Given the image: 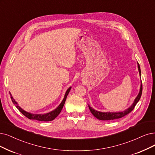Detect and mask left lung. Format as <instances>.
<instances>
[{
  "label": "left lung",
  "instance_id": "obj_1",
  "mask_svg": "<svg viewBox=\"0 0 155 155\" xmlns=\"http://www.w3.org/2000/svg\"><path fill=\"white\" fill-rule=\"evenodd\" d=\"M137 66H138V70H139V76H140L141 72H140V68L139 63H137ZM142 82H141L139 92L137 96L136 97V98H135L133 104L128 109H125L123 111H120V112H101V111H98V110H95L94 109H93L91 107H90L89 106V105H88V107L90 109V110L91 111V114L94 115L95 117H97L98 120L106 121V120H115V119H119L123 116H126L129 113H130L131 111L134 109V108L135 106V105L137 104V103L140 100L141 95H142Z\"/></svg>",
  "mask_w": 155,
  "mask_h": 155
}]
</instances>
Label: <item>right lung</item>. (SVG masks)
Segmentation results:
<instances>
[{
  "instance_id": "right-lung-1",
  "label": "right lung",
  "mask_w": 155,
  "mask_h": 155,
  "mask_svg": "<svg viewBox=\"0 0 155 155\" xmlns=\"http://www.w3.org/2000/svg\"><path fill=\"white\" fill-rule=\"evenodd\" d=\"M71 86L67 89V90L65 92L62 101H61V102L59 106L56 109H54L53 110L50 111V112H49L48 113H45V114H34V113H30L27 112V111L23 110L19 106V105H18L17 102L15 101L13 97H12L11 93H10V95H11V98L12 100V102H13V104L15 105L16 108L19 110L24 116H25L27 117H28V119L35 120H38V121H49L53 120L55 117H57L58 115L60 113L61 109H62V108L64 106V104L65 102L67 97L68 94H69V93L71 91Z\"/></svg>"
}]
</instances>
